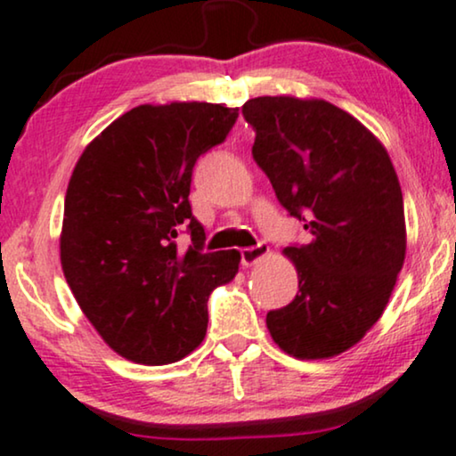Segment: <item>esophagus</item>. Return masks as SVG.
<instances>
[{"instance_id": "1", "label": "esophagus", "mask_w": 456, "mask_h": 456, "mask_svg": "<svg viewBox=\"0 0 456 456\" xmlns=\"http://www.w3.org/2000/svg\"><path fill=\"white\" fill-rule=\"evenodd\" d=\"M269 252V244L267 241H258L256 246L252 248H244V250L240 252L241 255V265H246V267H250V265H255L261 261V258L267 255Z\"/></svg>"}]
</instances>
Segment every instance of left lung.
<instances>
[{"instance_id": "obj_1", "label": "left lung", "mask_w": 456, "mask_h": 456, "mask_svg": "<svg viewBox=\"0 0 456 456\" xmlns=\"http://www.w3.org/2000/svg\"><path fill=\"white\" fill-rule=\"evenodd\" d=\"M252 158L309 244L286 246L298 295L267 314L273 341L301 360L354 347L381 318L404 265V200L387 151L326 101L258 96L241 107Z\"/></svg>"}]
</instances>
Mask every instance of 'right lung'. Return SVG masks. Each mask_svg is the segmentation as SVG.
<instances>
[{
  "label": "right lung",
  "instance_id": "1",
  "mask_svg": "<svg viewBox=\"0 0 456 456\" xmlns=\"http://www.w3.org/2000/svg\"><path fill=\"white\" fill-rule=\"evenodd\" d=\"M235 119L238 109L212 102L134 107L86 147L69 181L67 284L109 347L138 364L191 354L206 337L212 288L238 273V250H204L189 204L193 166ZM181 232L192 235L187 251L177 250Z\"/></svg>",
  "mask_w": 456,
  "mask_h": 456
}]
</instances>
